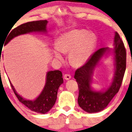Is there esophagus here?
I'll return each instance as SVG.
<instances>
[{
    "mask_svg": "<svg viewBox=\"0 0 132 132\" xmlns=\"http://www.w3.org/2000/svg\"><path fill=\"white\" fill-rule=\"evenodd\" d=\"M64 78L66 80H70L71 78V75L70 74H65L64 75Z\"/></svg>",
    "mask_w": 132,
    "mask_h": 132,
    "instance_id": "esophagus-1",
    "label": "esophagus"
}]
</instances>
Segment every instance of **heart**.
<instances>
[{
	"label": "heart",
	"instance_id": "b5f03b06",
	"mask_svg": "<svg viewBox=\"0 0 132 132\" xmlns=\"http://www.w3.org/2000/svg\"><path fill=\"white\" fill-rule=\"evenodd\" d=\"M96 38L94 34L87 30L75 29L59 37L55 46L62 54H69L68 59L74 66H81L89 60L95 46ZM57 60L62 61L63 57L60 53L54 52Z\"/></svg>",
	"mask_w": 132,
	"mask_h": 132
}]
</instances>
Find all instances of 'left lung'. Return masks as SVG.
I'll return each instance as SVG.
<instances>
[{"instance_id": "obj_1", "label": "left lung", "mask_w": 132, "mask_h": 132, "mask_svg": "<svg viewBox=\"0 0 132 132\" xmlns=\"http://www.w3.org/2000/svg\"><path fill=\"white\" fill-rule=\"evenodd\" d=\"M114 45L116 72L112 84L107 91L103 93L92 91L90 84L93 70L107 50V48L97 50L85 64L76 70L74 78L78 86V103L87 112L94 113L103 110L118 93L121 86L126 70V52L123 41L117 32L114 37Z\"/></svg>"}]
</instances>
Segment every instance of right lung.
Segmentation results:
<instances>
[{"label": "right lung", "instance_id": "add662e5", "mask_svg": "<svg viewBox=\"0 0 132 132\" xmlns=\"http://www.w3.org/2000/svg\"><path fill=\"white\" fill-rule=\"evenodd\" d=\"M47 23L48 22L46 20H39L29 22L19 25L13 29L9 34H7L8 36L6 38V39H5V43H4V45H6L14 37L20 34H26L30 32H45ZM62 77V72L59 70L50 71L48 72L45 88L40 95L34 101L27 100L21 97L17 94L11 82L10 84L19 102L23 103L32 111L41 114H45L48 112L55 104L57 100L58 89L61 84L63 83V78Z\"/></svg>", "mask_w": 132, "mask_h": 132}]
</instances>
